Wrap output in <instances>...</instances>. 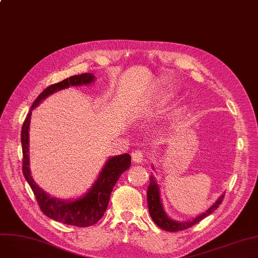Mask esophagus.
<instances>
[{
	"label": "esophagus",
	"instance_id": "obj_1",
	"mask_svg": "<svg viewBox=\"0 0 258 258\" xmlns=\"http://www.w3.org/2000/svg\"><path fill=\"white\" fill-rule=\"evenodd\" d=\"M132 159H133L134 162H136V163H140V162H142L143 159H144V153H143V151H140V150L135 151V152L132 154Z\"/></svg>",
	"mask_w": 258,
	"mask_h": 258
}]
</instances>
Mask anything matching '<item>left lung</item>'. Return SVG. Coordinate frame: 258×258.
I'll return each instance as SVG.
<instances>
[{
  "mask_svg": "<svg viewBox=\"0 0 258 258\" xmlns=\"http://www.w3.org/2000/svg\"><path fill=\"white\" fill-rule=\"evenodd\" d=\"M150 185L147 187V204H148V210H150L151 216L155 224L160 227L161 229L166 230V231L169 232H177V231H182V230H185L187 228H190L203 219H205L206 216L211 214L213 211L219 208V206L222 204V202L224 200V195L220 197V199L216 201L214 204L205 212L203 213L192 221H188V222H175L169 219L166 215L163 206H162V203L160 200V190H159V186L156 183L155 177L154 175H151L150 178Z\"/></svg>",
  "mask_w": 258,
  "mask_h": 258,
  "instance_id": "8db88e82",
  "label": "left lung"
}]
</instances>
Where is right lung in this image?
Here are the masks:
<instances>
[{
	"label": "right lung",
	"instance_id": "obj_1",
	"mask_svg": "<svg viewBox=\"0 0 258 258\" xmlns=\"http://www.w3.org/2000/svg\"><path fill=\"white\" fill-rule=\"evenodd\" d=\"M94 76L89 73L74 75L60 83L54 84L46 88L40 93L33 104L30 112L27 115L22 126V148H23V173L24 177L29 183L32 191L37 201V204L48 218L60 222L66 225L76 227H89L96 224L105 212L108 205V201L112 194L113 188L118 181L121 173L125 171L131 166L130 154L115 156L105 163L99 178L95 182L93 187L86 196L74 201H62L58 199L50 198L44 190L40 189L33 181L29 169V124L31 111L38 105V103L47 98L54 92L69 88L70 86H81L91 84Z\"/></svg>",
	"mask_w": 258,
	"mask_h": 258
}]
</instances>
